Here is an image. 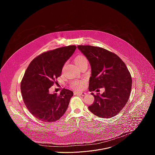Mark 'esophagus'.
Instances as JSON below:
<instances>
[{"label": "esophagus", "instance_id": "esophagus-1", "mask_svg": "<svg viewBox=\"0 0 155 155\" xmlns=\"http://www.w3.org/2000/svg\"><path fill=\"white\" fill-rule=\"evenodd\" d=\"M74 94H76V95L78 94V95H81V96H85L86 95V93H84V92H77V91H75Z\"/></svg>", "mask_w": 155, "mask_h": 155}]
</instances>
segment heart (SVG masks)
Returning a JSON list of instances; mask_svg holds the SVG:
<instances>
[{
    "instance_id": "b5f03b06",
    "label": "heart",
    "mask_w": 155,
    "mask_h": 155,
    "mask_svg": "<svg viewBox=\"0 0 155 155\" xmlns=\"http://www.w3.org/2000/svg\"><path fill=\"white\" fill-rule=\"evenodd\" d=\"M74 62L78 68H80L82 65L84 64H87V59L83 54H78L77 56H76V57L74 59ZM84 81L79 80H73L70 84L72 88L77 91L82 90L84 87Z\"/></svg>"
}]
</instances>
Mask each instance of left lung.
<instances>
[{
  "mask_svg": "<svg viewBox=\"0 0 155 155\" xmlns=\"http://www.w3.org/2000/svg\"><path fill=\"white\" fill-rule=\"evenodd\" d=\"M89 61L91 68L90 91H105L94 95V101L88 107L91 113L110 118L120 112L126 104L132 87L131 75L124 62L116 54L104 48L91 45H78Z\"/></svg>",
  "mask_w": 155,
  "mask_h": 155,
  "instance_id": "8db88e82",
  "label": "left lung"
}]
</instances>
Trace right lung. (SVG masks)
Returning <instances> with one entry per match:
<instances>
[{
	"mask_svg": "<svg viewBox=\"0 0 155 155\" xmlns=\"http://www.w3.org/2000/svg\"><path fill=\"white\" fill-rule=\"evenodd\" d=\"M77 47L69 45L38 55L29 64L21 82L22 97L30 113L44 122L58 120L65 112L74 93L63 89L59 94L50 88L62 72L63 65Z\"/></svg>",
	"mask_w": 155,
	"mask_h": 155,
	"instance_id": "obj_1",
	"label": "right lung"
}]
</instances>
